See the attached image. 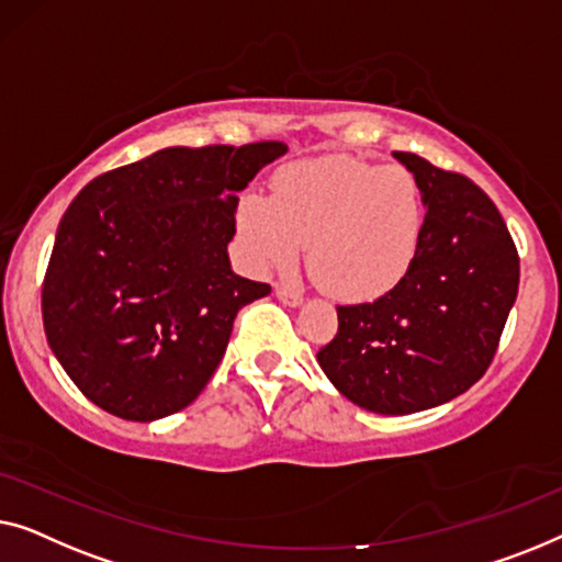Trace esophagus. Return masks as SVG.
<instances>
[{"label":"esophagus","instance_id":"1","mask_svg":"<svg viewBox=\"0 0 562 562\" xmlns=\"http://www.w3.org/2000/svg\"><path fill=\"white\" fill-rule=\"evenodd\" d=\"M274 295H278L282 305H290V307L303 305V292L292 290V288H288V284H278V288H274Z\"/></svg>","mask_w":562,"mask_h":562}]
</instances>
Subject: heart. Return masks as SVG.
I'll return each mask as SVG.
<instances>
[{"label": "heart", "instance_id": "obj_1", "mask_svg": "<svg viewBox=\"0 0 562 562\" xmlns=\"http://www.w3.org/2000/svg\"><path fill=\"white\" fill-rule=\"evenodd\" d=\"M413 172L334 155L290 165L274 195L244 193L236 232L255 270H292L311 244V272L344 300L390 292L413 267L423 236Z\"/></svg>", "mask_w": 562, "mask_h": 562}]
</instances>
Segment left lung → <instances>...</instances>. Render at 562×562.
I'll return each instance as SVG.
<instances>
[{"instance_id": "8db88e82", "label": "left lung", "mask_w": 562, "mask_h": 562, "mask_svg": "<svg viewBox=\"0 0 562 562\" xmlns=\"http://www.w3.org/2000/svg\"><path fill=\"white\" fill-rule=\"evenodd\" d=\"M425 203L409 272L374 303L338 305L318 351L330 384L369 413L413 415L476 384L517 300L519 257L492 199L469 178L394 153Z\"/></svg>"}]
</instances>
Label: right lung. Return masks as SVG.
Instances as JSON below:
<instances>
[{"label":"right lung","mask_w":562,"mask_h":562,"mask_svg":"<svg viewBox=\"0 0 562 562\" xmlns=\"http://www.w3.org/2000/svg\"><path fill=\"white\" fill-rule=\"evenodd\" d=\"M282 142L165 147L93 178L63 213L43 282L47 344L74 384L122 420L191 402L234 318L270 295L228 262L239 193Z\"/></svg>","instance_id":"1"}]
</instances>
